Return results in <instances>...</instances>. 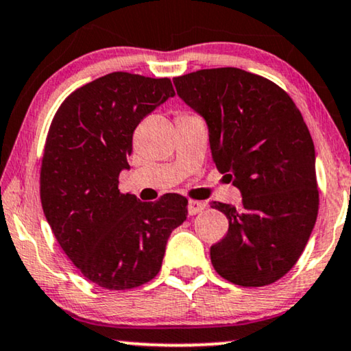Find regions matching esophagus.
Here are the masks:
<instances>
[{
    "mask_svg": "<svg viewBox=\"0 0 351 351\" xmlns=\"http://www.w3.org/2000/svg\"><path fill=\"white\" fill-rule=\"evenodd\" d=\"M204 207H206V204L202 201H196V199L188 201V213H190L191 217L204 210Z\"/></svg>",
    "mask_w": 351,
    "mask_h": 351,
    "instance_id": "esophagus-1",
    "label": "esophagus"
}]
</instances>
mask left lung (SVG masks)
<instances>
[{
  "mask_svg": "<svg viewBox=\"0 0 351 351\" xmlns=\"http://www.w3.org/2000/svg\"><path fill=\"white\" fill-rule=\"evenodd\" d=\"M177 95L204 117L217 169L242 204L212 201L230 221L210 247L215 271L239 287L277 282L302 255L318 215L315 147L301 110L272 80L239 68L174 77Z\"/></svg>",
  "mask_w": 351,
  "mask_h": 351,
  "instance_id": "8db88e82",
  "label": "left lung"
}]
</instances>
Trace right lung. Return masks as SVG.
Returning <instances> with one entry per match:
<instances>
[{"label": "right lung", "mask_w": 351, "mask_h": 351, "mask_svg": "<svg viewBox=\"0 0 351 351\" xmlns=\"http://www.w3.org/2000/svg\"><path fill=\"white\" fill-rule=\"evenodd\" d=\"M174 95L167 77L110 73L74 90L50 123L39 176L45 218L66 256L101 288L155 278L167 237L186 220L185 196L142 202L119 190L136 126Z\"/></svg>", "instance_id": "1"}]
</instances>
